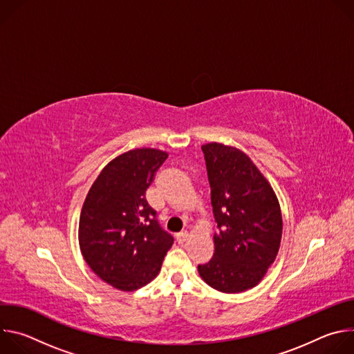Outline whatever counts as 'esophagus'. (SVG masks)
<instances>
[{
  "mask_svg": "<svg viewBox=\"0 0 354 354\" xmlns=\"http://www.w3.org/2000/svg\"><path fill=\"white\" fill-rule=\"evenodd\" d=\"M187 238H189V234L185 231V232H180V234H178L176 235V241H178V243L179 245H182V243H185L186 241H187Z\"/></svg>",
  "mask_w": 354,
  "mask_h": 354,
  "instance_id": "esophagus-1",
  "label": "esophagus"
}]
</instances>
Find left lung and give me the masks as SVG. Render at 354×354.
I'll return each instance as SVG.
<instances>
[{
  "label": "left lung",
  "mask_w": 354,
  "mask_h": 354,
  "mask_svg": "<svg viewBox=\"0 0 354 354\" xmlns=\"http://www.w3.org/2000/svg\"><path fill=\"white\" fill-rule=\"evenodd\" d=\"M201 149L218 231L213 236L212 261L198 265L197 270L217 291L242 292L262 281L277 257L283 232L279 198L239 148L213 141Z\"/></svg>",
  "instance_id": "obj_1"
}]
</instances>
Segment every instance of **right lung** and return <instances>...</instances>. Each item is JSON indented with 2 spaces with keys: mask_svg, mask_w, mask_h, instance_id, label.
<instances>
[{
  "mask_svg": "<svg viewBox=\"0 0 354 354\" xmlns=\"http://www.w3.org/2000/svg\"><path fill=\"white\" fill-rule=\"evenodd\" d=\"M168 153L136 148L113 158L92 183L80 214L78 242L91 270L122 291L153 281L174 238L162 231L145 190Z\"/></svg>",
  "mask_w": 354,
  "mask_h": 354,
  "instance_id": "obj_1",
  "label": "right lung"
}]
</instances>
